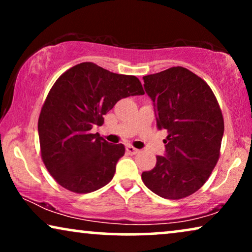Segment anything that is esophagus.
I'll return each mask as SVG.
<instances>
[{
    "instance_id": "1",
    "label": "esophagus",
    "mask_w": 252,
    "mask_h": 252,
    "mask_svg": "<svg viewBox=\"0 0 252 252\" xmlns=\"http://www.w3.org/2000/svg\"><path fill=\"white\" fill-rule=\"evenodd\" d=\"M126 151L128 154H130V155H136V154L140 153V150L136 149V148H134L133 146H127L126 147Z\"/></svg>"
}]
</instances>
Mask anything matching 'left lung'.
I'll return each mask as SVG.
<instances>
[{
    "label": "left lung",
    "instance_id": "1",
    "mask_svg": "<svg viewBox=\"0 0 252 252\" xmlns=\"http://www.w3.org/2000/svg\"><path fill=\"white\" fill-rule=\"evenodd\" d=\"M144 91L153 99L157 127L167 130L166 154L157 156L142 181L167 199L194 194L208 180L219 159L223 118L210 86L182 66L143 77Z\"/></svg>",
    "mask_w": 252,
    "mask_h": 252
}]
</instances>
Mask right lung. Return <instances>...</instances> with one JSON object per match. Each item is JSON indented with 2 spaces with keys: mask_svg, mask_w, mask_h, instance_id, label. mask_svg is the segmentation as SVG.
I'll list each match as a JSON object with an SVG mask.
<instances>
[{
  "mask_svg": "<svg viewBox=\"0 0 252 252\" xmlns=\"http://www.w3.org/2000/svg\"><path fill=\"white\" fill-rule=\"evenodd\" d=\"M143 94L136 77L112 73L91 62L57 79L41 109L37 129L41 157L58 185L87 194L112 180L125 147L91 130L103 125V116L119 99Z\"/></svg>",
  "mask_w": 252,
  "mask_h": 252,
  "instance_id": "obj_1",
  "label": "right lung"
}]
</instances>
